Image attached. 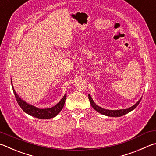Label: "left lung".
I'll return each instance as SVG.
<instances>
[{"mask_svg": "<svg viewBox=\"0 0 156 156\" xmlns=\"http://www.w3.org/2000/svg\"><path fill=\"white\" fill-rule=\"evenodd\" d=\"M88 99L90 100V104L92 105V107L97 112H98L102 114L103 115L108 116L120 117V116H122L125 115V114L130 112L132 111L133 110H134V109L138 105L139 103H140L142 98L138 101L137 103H136V104H134L133 106H132V107H130V108H127V109H122V110H106V109L99 107V106H98L97 105H96V103L94 102V101L92 100L90 94H88Z\"/></svg>", "mask_w": 156, "mask_h": 156, "instance_id": "obj_1", "label": "left lung"}]
</instances>
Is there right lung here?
<instances>
[{
	"label": "right lung",
	"instance_id": "obj_1",
	"mask_svg": "<svg viewBox=\"0 0 156 156\" xmlns=\"http://www.w3.org/2000/svg\"><path fill=\"white\" fill-rule=\"evenodd\" d=\"M11 82H12L13 93H14L15 97L18 103V105H20V107L22 108V110H23L24 112L29 114V115L40 119H48L53 118V117L57 116V114L60 112V111L62 110V108H64L66 99V94L63 97L61 101H60L57 104L53 106V107L50 108L40 109L35 107V106L32 105H30L26 101H24V100L21 99V98L19 97L17 93L16 92L14 88H13L12 80H11Z\"/></svg>",
	"mask_w": 156,
	"mask_h": 156
}]
</instances>
